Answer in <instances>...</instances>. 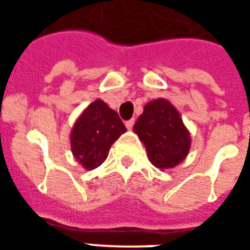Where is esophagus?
Returning <instances> with one entry per match:
<instances>
[{"mask_svg": "<svg viewBox=\"0 0 250 250\" xmlns=\"http://www.w3.org/2000/svg\"><path fill=\"white\" fill-rule=\"evenodd\" d=\"M133 125H135V119H129V121L125 122V127H127V129H132Z\"/></svg>", "mask_w": 250, "mask_h": 250, "instance_id": "obj_1", "label": "esophagus"}]
</instances>
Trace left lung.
Instances as JSON below:
<instances>
[{"label": "left lung", "instance_id": "8db88e82", "mask_svg": "<svg viewBox=\"0 0 250 250\" xmlns=\"http://www.w3.org/2000/svg\"><path fill=\"white\" fill-rule=\"evenodd\" d=\"M133 131L144 143L150 162L161 170L179 165L189 152L188 129L178 110L164 98L145 105Z\"/></svg>", "mask_w": 250, "mask_h": 250}]
</instances>
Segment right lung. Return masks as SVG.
<instances>
[{
    "label": "right lung",
    "instance_id": "add662e5",
    "mask_svg": "<svg viewBox=\"0 0 250 250\" xmlns=\"http://www.w3.org/2000/svg\"><path fill=\"white\" fill-rule=\"evenodd\" d=\"M125 131L117 111L97 100L84 110L74 125L71 150L82 166L93 170L107 158L114 141Z\"/></svg>",
    "mask_w": 250,
    "mask_h": 250
}]
</instances>
